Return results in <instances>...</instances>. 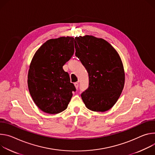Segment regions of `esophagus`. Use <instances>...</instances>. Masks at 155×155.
Here are the masks:
<instances>
[{
  "mask_svg": "<svg viewBox=\"0 0 155 155\" xmlns=\"http://www.w3.org/2000/svg\"><path fill=\"white\" fill-rule=\"evenodd\" d=\"M74 85H75V87H76V89H78V87H79V83L78 82H75Z\"/></svg>",
  "mask_w": 155,
  "mask_h": 155,
  "instance_id": "obj_1",
  "label": "esophagus"
}]
</instances>
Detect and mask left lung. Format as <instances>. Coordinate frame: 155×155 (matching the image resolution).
<instances>
[{"mask_svg": "<svg viewBox=\"0 0 155 155\" xmlns=\"http://www.w3.org/2000/svg\"><path fill=\"white\" fill-rule=\"evenodd\" d=\"M75 40V55L89 74V87L81 94L82 99L90 110L106 111L116 104L124 88L125 74L121 58L103 39L85 36Z\"/></svg>", "mask_w": 155, "mask_h": 155, "instance_id": "8db88e82", "label": "left lung"}]
</instances>
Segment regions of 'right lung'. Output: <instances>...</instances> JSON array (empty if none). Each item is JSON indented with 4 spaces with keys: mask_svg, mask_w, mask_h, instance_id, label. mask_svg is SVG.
I'll list each match as a JSON object with an SVG mask.
<instances>
[{
    "mask_svg": "<svg viewBox=\"0 0 155 155\" xmlns=\"http://www.w3.org/2000/svg\"><path fill=\"white\" fill-rule=\"evenodd\" d=\"M76 42L71 37L50 39L38 50L28 76L29 93L42 111L57 114L65 110L76 92L63 65L73 57Z\"/></svg>",
    "mask_w": 155,
    "mask_h": 155,
    "instance_id": "1",
    "label": "right lung"
}]
</instances>
